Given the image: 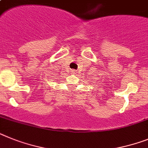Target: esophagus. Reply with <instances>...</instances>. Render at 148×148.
I'll use <instances>...</instances> for the list:
<instances>
[{"instance_id":"1","label":"esophagus","mask_w":148,"mask_h":148,"mask_svg":"<svg viewBox=\"0 0 148 148\" xmlns=\"http://www.w3.org/2000/svg\"><path fill=\"white\" fill-rule=\"evenodd\" d=\"M72 73H74V74H75V73H76V71H75V69H73V70H72Z\"/></svg>"}]
</instances>
